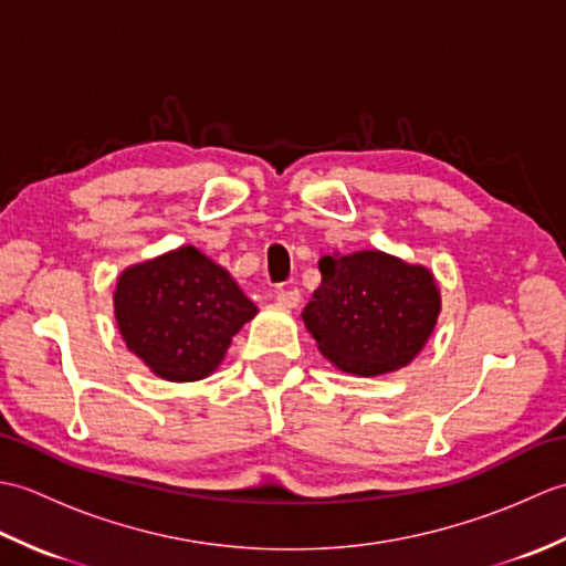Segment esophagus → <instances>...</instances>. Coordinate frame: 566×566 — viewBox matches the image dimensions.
<instances>
[{"label": "esophagus", "mask_w": 566, "mask_h": 566, "mask_svg": "<svg viewBox=\"0 0 566 566\" xmlns=\"http://www.w3.org/2000/svg\"><path fill=\"white\" fill-rule=\"evenodd\" d=\"M276 304L284 306V308H296L298 302H302V294H298V290H280L274 294Z\"/></svg>", "instance_id": "1"}]
</instances>
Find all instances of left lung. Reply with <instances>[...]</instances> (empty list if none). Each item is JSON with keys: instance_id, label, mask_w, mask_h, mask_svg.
I'll list each match as a JSON object with an SVG mask.
<instances>
[{"instance_id": "left-lung-1", "label": "left lung", "mask_w": 566, "mask_h": 566, "mask_svg": "<svg viewBox=\"0 0 566 566\" xmlns=\"http://www.w3.org/2000/svg\"><path fill=\"white\" fill-rule=\"evenodd\" d=\"M304 323L331 363L357 377L387 375L423 350L440 314L436 276L379 250L323 255Z\"/></svg>"}]
</instances>
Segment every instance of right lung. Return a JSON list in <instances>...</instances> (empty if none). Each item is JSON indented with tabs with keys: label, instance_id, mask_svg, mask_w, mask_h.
Returning a JSON list of instances; mask_svg holds the SVG:
<instances>
[{
	"label": "right lung",
	"instance_id": "obj_1",
	"mask_svg": "<svg viewBox=\"0 0 566 566\" xmlns=\"http://www.w3.org/2000/svg\"><path fill=\"white\" fill-rule=\"evenodd\" d=\"M114 314L126 347L167 381H197L221 365L258 306L195 245L122 272Z\"/></svg>",
	"mask_w": 566,
	"mask_h": 566
}]
</instances>
